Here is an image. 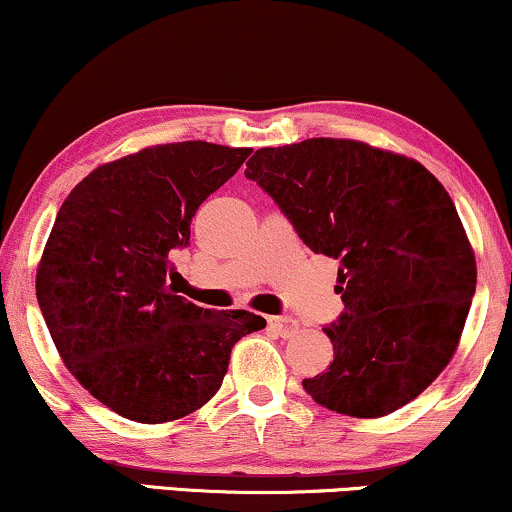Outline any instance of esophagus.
Masks as SVG:
<instances>
[{"label":"esophagus","mask_w":512,"mask_h":512,"mask_svg":"<svg viewBox=\"0 0 512 512\" xmlns=\"http://www.w3.org/2000/svg\"><path fill=\"white\" fill-rule=\"evenodd\" d=\"M268 327L285 339L294 337V334L299 332V323H296L294 318H287V315H275V318H268Z\"/></svg>","instance_id":"34e87169"}]
</instances>
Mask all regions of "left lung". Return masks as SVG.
<instances>
[{"instance_id":"left-lung-1","label":"left lung","mask_w":512,"mask_h":512,"mask_svg":"<svg viewBox=\"0 0 512 512\" xmlns=\"http://www.w3.org/2000/svg\"><path fill=\"white\" fill-rule=\"evenodd\" d=\"M244 175L308 249L339 261L344 313L323 327L330 368L304 380L313 401L382 418L422 394L456 353L477 285L444 185L420 161L337 137L258 149Z\"/></svg>"}]
</instances>
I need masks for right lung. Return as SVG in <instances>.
<instances>
[{"label":"right lung","mask_w":512,"mask_h":512,"mask_svg":"<svg viewBox=\"0 0 512 512\" xmlns=\"http://www.w3.org/2000/svg\"><path fill=\"white\" fill-rule=\"evenodd\" d=\"M251 149L170 142L102 163L71 189L35 289L71 375L123 418L161 425L213 399L230 353L266 320L204 311L166 285L197 208Z\"/></svg>","instance_id":"right-lung-1"}]
</instances>
